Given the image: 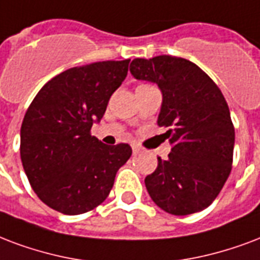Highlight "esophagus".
Wrapping results in <instances>:
<instances>
[{
    "instance_id": "34e87169",
    "label": "esophagus",
    "mask_w": 260,
    "mask_h": 260,
    "mask_svg": "<svg viewBox=\"0 0 260 260\" xmlns=\"http://www.w3.org/2000/svg\"><path fill=\"white\" fill-rule=\"evenodd\" d=\"M132 151H134V154H139V152H142V148L138 147V146H132Z\"/></svg>"
}]
</instances>
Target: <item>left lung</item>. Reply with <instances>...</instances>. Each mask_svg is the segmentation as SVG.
<instances>
[{"instance_id":"left-lung-1","label":"left lung","mask_w":260,"mask_h":260,"mask_svg":"<svg viewBox=\"0 0 260 260\" xmlns=\"http://www.w3.org/2000/svg\"><path fill=\"white\" fill-rule=\"evenodd\" d=\"M129 71L138 80L155 83L162 92L158 125L168 128L172 151L158 156L154 173L144 178L148 195L173 215L209 207L229 177L235 128L217 84L191 61L172 55L135 58Z\"/></svg>"}]
</instances>
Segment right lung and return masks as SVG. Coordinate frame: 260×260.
<instances>
[{
    "label": "right lung",
    "instance_id": "1",
    "mask_svg": "<svg viewBox=\"0 0 260 260\" xmlns=\"http://www.w3.org/2000/svg\"><path fill=\"white\" fill-rule=\"evenodd\" d=\"M129 61H102L59 73L25 112L20 131L23 168L38 198L55 211L77 215L95 209L129 159V144L108 146L90 134L126 77Z\"/></svg>",
    "mask_w": 260,
    "mask_h": 260
}]
</instances>
